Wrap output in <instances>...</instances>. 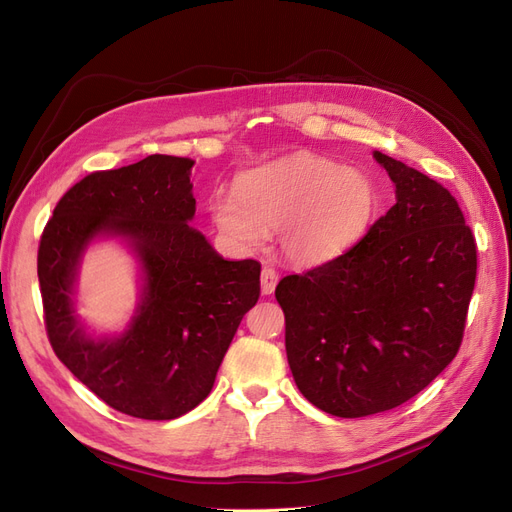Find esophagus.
Returning a JSON list of instances; mask_svg holds the SVG:
<instances>
[{
    "mask_svg": "<svg viewBox=\"0 0 512 512\" xmlns=\"http://www.w3.org/2000/svg\"><path fill=\"white\" fill-rule=\"evenodd\" d=\"M276 284H278V274L272 268H263L261 270V293L272 295Z\"/></svg>",
    "mask_w": 512,
    "mask_h": 512,
    "instance_id": "34e87169",
    "label": "esophagus"
}]
</instances>
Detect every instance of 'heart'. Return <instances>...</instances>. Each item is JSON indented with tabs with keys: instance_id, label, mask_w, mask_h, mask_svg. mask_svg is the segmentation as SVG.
Segmentation results:
<instances>
[{
	"instance_id": "1",
	"label": "heart",
	"mask_w": 512,
	"mask_h": 512,
	"mask_svg": "<svg viewBox=\"0 0 512 512\" xmlns=\"http://www.w3.org/2000/svg\"><path fill=\"white\" fill-rule=\"evenodd\" d=\"M219 232L253 251L276 230L278 249L295 265L339 257L372 224L379 192L372 177L320 154L299 152L242 175L236 196L211 201Z\"/></svg>"
}]
</instances>
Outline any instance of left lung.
Returning a JSON list of instances; mask_svg holds the SVG:
<instances>
[{
	"instance_id": "8db88e82",
	"label": "left lung",
	"mask_w": 512,
	"mask_h": 512,
	"mask_svg": "<svg viewBox=\"0 0 512 512\" xmlns=\"http://www.w3.org/2000/svg\"><path fill=\"white\" fill-rule=\"evenodd\" d=\"M374 159L395 205L349 251L276 286L293 379L341 418L402 406L456 358L477 276L456 198L402 161Z\"/></svg>"
}]
</instances>
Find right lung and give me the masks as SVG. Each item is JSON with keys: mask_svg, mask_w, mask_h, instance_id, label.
I'll use <instances>...</instances> for the list:
<instances>
[{"mask_svg": "<svg viewBox=\"0 0 512 512\" xmlns=\"http://www.w3.org/2000/svg\"><path fill=\"white\" fill-rule=\"evenodd\" d=\"M194 161L150 154L85 175L43 228L37 276L43 322L58 360L104 404L144 420H171L211 393L242 316L259 299L261 265L228 261L188 226ZM121 235L145 272L143 299L119 338L82 330L72 286L96 235Z\"/></svg>", "mask_w": 512, "mask_h": 512, "instance_id": "right-lung-1", "label": "right lung"}]
</instances>
